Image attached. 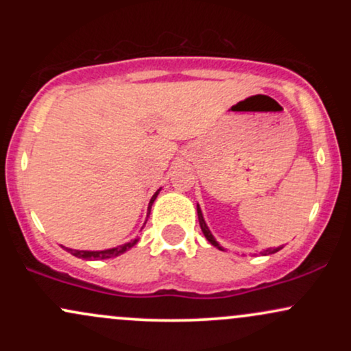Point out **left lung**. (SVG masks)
Returning <instances> with one entry per match:
<instances>
[{"label": "left lung", "mask_w": 351, "mask_h": 351, "mask_svg": "<svg viewBox=\"0 0 351 351\" xmlns=\"http://www.w3.org/2000/svg\"><path fill=\"white\" fill-rule=\"evenodd\" d=\"M198 221H199V226H201V231H203V234L206 236V239L209 241V243H211L213 245H216V247H219V244L216 243L215 241V237H213V234L211 232H209V229H208V226H206V223H204V219H203V215H201V211H199V206H198ZM221 249V247H219ZM280 247H276V249H267V254H274V252H277L279 251Z\"/></svg>", "instance_id": "1"}]
</instances>
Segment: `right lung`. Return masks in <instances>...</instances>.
<instances>
[{
  "instance_id": "right-lung-1",
  "label": "right lung",
  "mask_w": 351,
  "mask_h": 351,
  "mask_svg": "<svg viewBox=\"0 0 351 351\" xmlns=\"http://www.w3.org/2000/svg\"><path fill=\"white\" fill-rule=\"evenodd\" d=\"M158 191H156L155 195H153V198L150 199L148 211L152 209V204H153V201H155L156 195H158ZM135 244H136V241H134V243L119 245V247H114V249H107V251H74V249H67V251H69L72 256L80 257V259H110V257H117V256H120V254H123L127 249H130L132 245H135Z\"/></svg>"
}]
</instances>
